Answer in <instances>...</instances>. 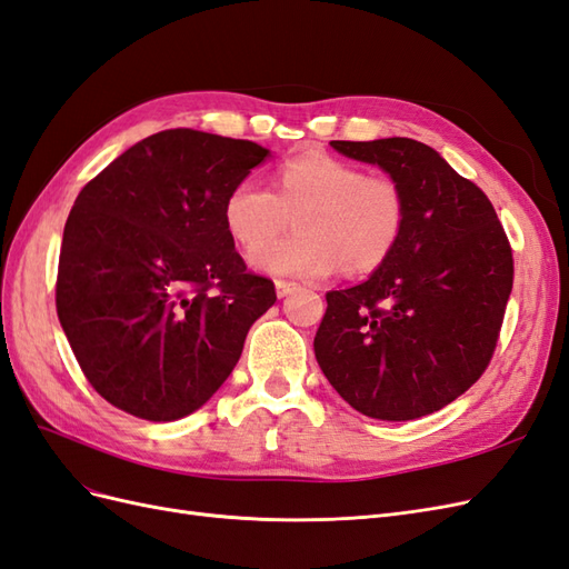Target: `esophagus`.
Instances as JSON below:
<instances>
[{"label": "esophagus", "mask_w": 569, "mask_h": 569, "mask_svg": "<svg viewBox=\"0 0 569 569\" xmlns=\"http://www.w3.org/2000/svg\"><path fill=\"white\" fill-rule=\"evenodd\" d=\"M295 289H299L297 282H287V280H278V282H274V291H278L280 299H284L287 295H291V291H295Z\"/></svg>", "instance_id": "esophagus-1"}]
</instances>
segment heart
<instances>
[{
	"instance_id": "obj_1",
	"label": "heart",
	"mask_w": 569,
	"mask_h": 569,
	"mask_svg": "<svg viewBox=\"0 0 569 569\" xmlns=\"http://www.w3.org/2000/svg\"><path fill=\"white\" fill-rule=\"evenodd\" d=\"M291 217L298 218V234L270 240ZM222 220L234 242L254 247L249 261L261 272L320 280L341 266L363 274L399 247L408 194L389 173H366L330 153H303L278 166L272 189L237 182L222 203Z\"/></svg>"
}]
</instances>
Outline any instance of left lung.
I'll return each instance as SVG.
<instances>
[{"instance_id": "left-lung-1", "label": "left lung", "mask_w": 569, "mask_h": 569, "mask_svg": "<svg viewBox=\"0 0 569 569\" xmlns=\"http://www.w3.org/2000/svg\"><path fill=\"white\" fill-rule=\"evenodd\" d=\"M399 178L408 220L366 282L327 291L313 341L337 393L377 420L441 410L487 370L512 289V249L489 197L408 137L330 142Z\"/></svg>"}]
</instances>
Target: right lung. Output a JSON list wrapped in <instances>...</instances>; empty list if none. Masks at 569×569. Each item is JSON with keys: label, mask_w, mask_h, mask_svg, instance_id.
Here are the masks:
<instances>
[{"label": "right lung", "mask_w": 569, "mask_h": 569, "mask_svg": "<svg viewBox=\"0 0 569 569\" xmlns=\"http://www.w3.org/2000/svg\"><path fill=\"white\" fill-rule=\"evenodd\" d=\"M268 153L176 128L82 187L63 228L57 313L80 370L111 406L151 422L194 412L278 301L222 220L230 189Z\"/></svg>", "instance_id": "right-lung-1"}]
</instances>
